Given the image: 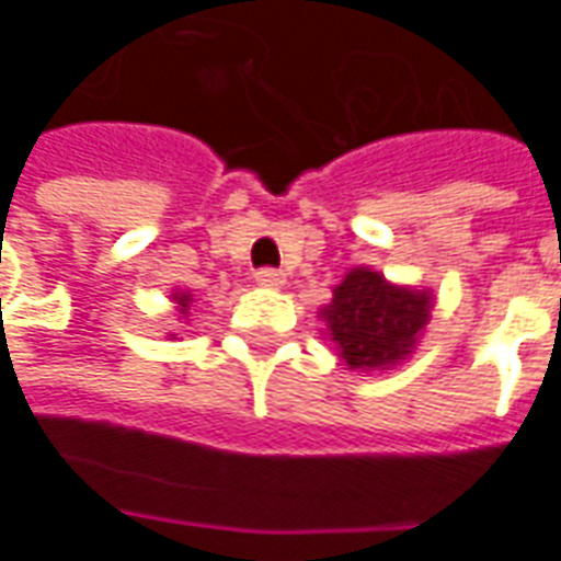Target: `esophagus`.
Returning a JSON list of instances; mask_svg holds the SVG:
<instances>
[{
  "label": "esophagus",
  "mask_w": 561,
  "mask_h": 561,
  "mask_svg": "<svg viewBox=\"0 0 561 561\" xmlns=\"http://www.w3.org/2000/svg\"><path fill=\"white\" fill-rule=\"evenodd\" d=\"M255 282L264 288H279V285H285V273L276 267H261L255 273Z\"/></svg>",
  "instance_id": "34e87169"
}]
</instances>
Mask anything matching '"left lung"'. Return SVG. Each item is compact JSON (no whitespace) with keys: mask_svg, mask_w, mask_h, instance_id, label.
Returning <instances> with one entry per match:
<instances>
[{"mask_svg":"<svg viewBox=\"0 0 561 561\" xmlns=\"http://www.w3.org/2000/svg\"><path fill=\"white\" fill-rule=\"evenodd\" d=\"M430 294L390 285L381 273L357 267L333 288V304L321 312L330 340L352 369H376L409 357L430 321Z\"/></svg>","mask_w":561,"mask_h":561,"instance_id":"left-lung-1","label":"left lung"}]
</instances>
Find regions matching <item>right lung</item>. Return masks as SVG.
I'll return each mask as SVG.
<instances>
[{"label": "right lung", "mask_w": 561, "mask_h": 561, "mask_svg": "<svg viewBox=\"0 0 561 561\" xmlns=\"http://www.w3.org/2000/svg\"><path fill=\"white\" fill-rule=\"evenodd\" d=\"M176 297V304H180V316H185V309H188V297L192 294H173Z\"/></svg>", "instance_id": "1"}]
</instances>
